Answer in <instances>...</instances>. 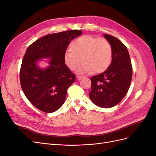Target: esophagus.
Here are the masks:
<instances>
[{"label":"esophagus","instance_id":"34e87169","mask_svg":"<svg viewBox=\"0 0 156 156\" xmlns=\"http://www.w3.org/2000/svg\"><path fill=\"white\" fill-rule=\"evenodd\" d=\"M77 79L80 80L83 78V77L81 76V75H77Z\"/></svg>","mask_w":156,"mask_h":156}]
</instances>
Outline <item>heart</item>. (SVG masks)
<instances>
[{
    "mask_svg": "<svg viewBox=\"0 0 156 156\" xmlns=\"http://www.w3.org/2000/svg\"><path fill=\"white\" fill-rule=\"evenodd\" d=\"M66 52L64 61L68 68L75 71L83 62L80 70L100 73L109 66L112 58L111 44L105 38L84 35L74 40Z\"/></svg>",
    "mask_w": 156,
    "mask_h": 156,
    "instance_id": "obj_1",
    "label": "heart"
}]
</instances>
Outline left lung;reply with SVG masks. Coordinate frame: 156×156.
<instances>
[{
    "instance_id": "obj_1",
    "label": "left lung",
    "mask_w": 156,
    "mask_h": 156,
    "mask_svg": "<svg viewBox=\"0 0 156 156\" xmlns=\"http://www.w3.org/2000/svg\"><path fill=\"white\" fill-rule=\"evenodd\" d=\"M112 50V62L102 73L91 79V101L98 106L111 108L116 105L124 98L129 88L133 69L127 48L116 37L104 34Z\"/></svg>"
}]
</instances>
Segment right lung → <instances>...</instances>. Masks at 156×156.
I'll return each mask as SVG.
<instances>
[{
    "label": "right lung",
    "instance_id": "1",
    "mask_svg": "<svg viewBox=\"0 0 156 156\" xmlns=\"http://www.w3.org/2000/svg\"><path fill=\"white\" fill-rule=\"evenodd\" d=\"M81 34V30H71L48 34L27 48L20 69L21 86L27 98L39 110L53 112L65 102L75 75L65 64L64 55L70 41ZM41 58H51L48 68L41 69L37 65Z\"/></svg>",
    "mask_w": 156,
    "mask_h": 156
}]
</instances>
